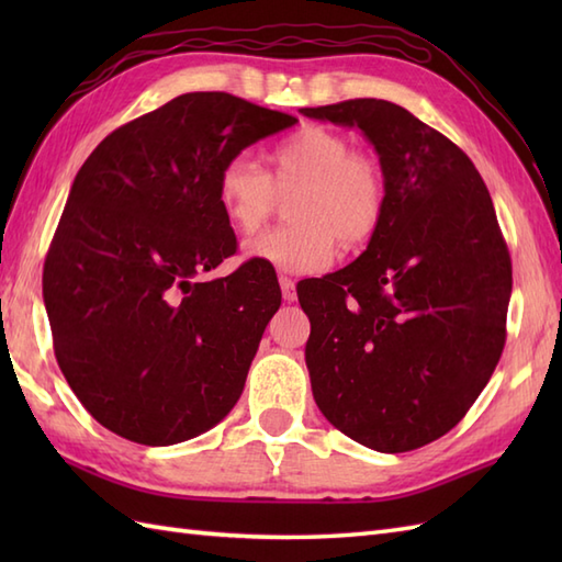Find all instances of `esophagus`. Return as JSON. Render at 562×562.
Instances as JSON below:
<instances>
[{
	"label": "esophagus",
	"mask_w": 562,
	"mask_h": 562,
	"mask_svg": "<svg viewBox=\"0 0 562 562\" xmlns=\"http://www.w3.org/2000/svg\"><path fill=\"white\" fill-rule=\"evenodd\" d=\"M280 290H282V300L284 302H294L296 300V290H294V280L292 278H280Z\"/></svg>",
	"instance_id": "34e87169"
}]
</instances>
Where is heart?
Wrapping results in <instances>:
<instances>
[{
    "instance_id": "obj_1",
    "label": "heart",
    "mask_w": 562,
    "mask_h": 562,
    "mask_svg": "<svg viewBox=\"0 0 562 562\" xmlns=\"http://www.w3.org/2000/svg\"><path fill=\"white\" fill-rule=\"evenodd\" d=\"M266 173L248 154H236L217 176L220 210L236 234H256L290 193V224L244 246L254 258L282 272L324 270L345 250L369 244L386 214V176L381 164L352 151L350 139L330 127L306 125L270 151Z\"/></svg>"
}]
</instances>
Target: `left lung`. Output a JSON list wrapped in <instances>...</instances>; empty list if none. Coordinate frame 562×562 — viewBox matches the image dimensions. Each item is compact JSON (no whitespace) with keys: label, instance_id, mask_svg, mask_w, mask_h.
Returning <instances> with one entry per match:
<instances>
[{"label":"left lung","instance_id":"obj_1","mask_svg":"<svg viewBox=\"0 0 562 562\" xmlns=\"http://www.w3.org/2000/svg\"><path fill=\"white\" fill-rule=\"evenodd\" d=\"M300 113L362 130L389 188L364 254L296 284L314 401L360 445L413 451L469 413L505 348L512 262L491 193L451 139L396 103Z\"/></svg>","mask_w":562,"mask_h":562}]
</instances>
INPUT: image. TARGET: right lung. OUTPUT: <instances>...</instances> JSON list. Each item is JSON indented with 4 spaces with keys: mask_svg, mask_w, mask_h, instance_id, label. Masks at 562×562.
I'll list each match as a JSON object with an SVG mask.
<instances>
[{
    "mask_svg": "<svg viewBox=\"0 0 562 562\" xmlns=\"http://www.w3.org/2000/svg\"><path fill=\"white\" fill-rule=\"evenodd\" d=\"M294 123L232 93H183L113 130L83 161L47 250L43 300L67 384L111 432L178 445L241 396L282 294L258 260L200 280L236 254L217 176Z\"/></svg>",
    "mask_w": 562,
    "mask_h": 562,
    "instance_id": "right-lung-1",
    "label": "right lung"
}]
</instances>
